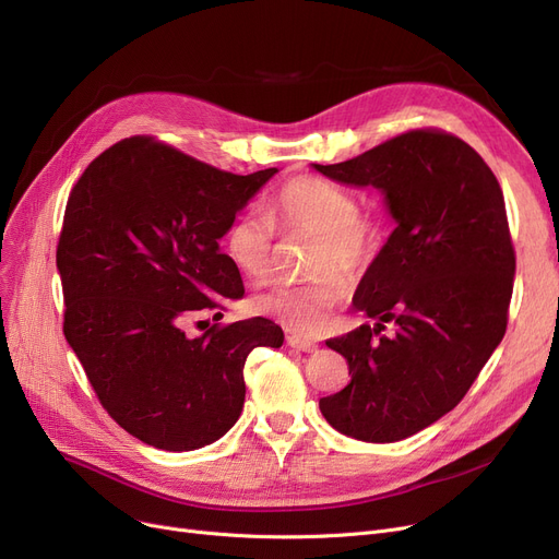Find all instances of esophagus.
<instances>
[{"label": "esophagus", "instance_id": "1", "mask_svg": "<svg viewBox=\"0 0 559 559\" xmlns=\"http://www.w3.org/2000/svg\"><path fill=\"white\" fill-rule=\"evenodd\" d=\"M287 345L293 347V349H297V352H314V349H318V343H314V340L301 337L297 333H289L287 335Z\"/></svg>", "mask_w": 559, "mask_h": 559}]
</instances>
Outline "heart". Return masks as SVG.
<instances>
[{
    "mask_svg": "<svg viewBox=\"0 0 559 559\" xmlns=\"http://www.w3.org/2000/svg\"><path fill=\"white\" fill-rule=\"evenodd\" d=\"M270 218L241 212L224 235L228 260L251 278H266L276 264V230L314 235L310 270L320 272L306 283H272L253 295V310L289 331H318L326 312L349 295L343 274H362L385 245V224L374 212H360L349 189L322 176H295L274 193Z\"/></svg>",
    "mask_w": 559,
    "mask_h": 559,
    "instance_id": "heart-1",
    "label": "heart"
}]
</instances>
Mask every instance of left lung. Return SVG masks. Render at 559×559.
Returning a JSON list of instances; mask_svg holds the SVG:
<instances>
[{
    "label": "left lung",
    "mask_w": 559,
    "mask_h": 559,
    "mask_svg": "<svg viewBox=\"0 0 559 559\" xmlns=\"http://www.w3.org/2000/svg\"><path fill=\"white\" fill-rule=\"evenodd\" d=\"M314 168L381 189L397 222L354 297L377 326L326 340L352 381L320 400L322 416L358 441H402L464 400L507 331L516 253L502 189L466 141L436 128Z\"/></svg>",
    "instance_id": "1"
}]
</instances>
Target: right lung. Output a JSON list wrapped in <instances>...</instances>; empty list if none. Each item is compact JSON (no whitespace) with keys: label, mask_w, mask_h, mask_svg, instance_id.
<instances>
[{"label":"right lung","mask_w":559,"mask_h":559,"mask_svg":"<svg viewBox=\"0 0 559 559\" xmlns=\"http://www.w3.org/2000/svg\"><path fill=\"white\" fill-rule=\"evenodd\" d=\"M274 174L235 176L130 136L70 191L57 245L63 335L103 408L143 443L182 452L222 439L245 406L247 356L283 345L264 318L185 333L245 295L219 239Z\"/></svg>","instance_id":"1"}]
</instances>
